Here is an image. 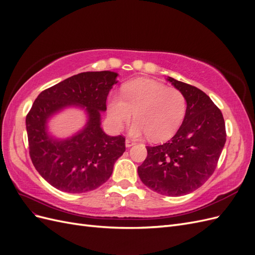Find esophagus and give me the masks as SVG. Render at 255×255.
Returning <instances> with one entry per match:
<instances>
[{
  "label": "esophagus",
  "instance_id": "obj_1",
  "mask_svg": "<svg viewBox=\"0 0 255 255\" xmlns=\"http://www.w3.org/2000/svg\"><path fill=\"white\" fill-rule=\"evenodd\" d=\"M135 143H136L135 141L130 140V139H127V140H126V146H127V148H130V146L134 145Z\"/></svg>",
  "mask_w": 255,
  "mask_h": 255
}]
</instances>
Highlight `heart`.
Instances as JSON below:
<instances>
[{
  "mask_svg": "<svg viewBox=\"0 0 255 255\" xmlns=\"http://www.w3.org/2000/svg\"><path fill=\"white\" fill-rule=\"evenodd\" d=\"M122 96L114 95L107 105V117L116 129L132 119L134 137L148 135L153 141H164L175 134L186 114V99L180 90L149 79H137L123 85Z\"/></svg>",
  "mask_w": 255,
  "mask_h": 255,
  "instance_id": "b5f03b06",
  "label": "heart"
}]
</instances>
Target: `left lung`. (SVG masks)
Returning a JSON list of instances; mask_svg holds the SVG:
<instances>
[{"label": "left lung", "instance_id": "1", "mask_svg": "<svg viewBox=\"0 0 255 255\" xmlns=\"http://www.w3.org/2000/svg\"><path fill=\"white\" fill-rule=\"evenodd\" d=\"M167 80L186 99V114L170 140L146 146L148 155L138 167L141 182L157 194H190L210 179L227 140L223 116L206 94L189 84Z\"/></svg>", "mask_w": 255, "mask_h": 255}]
</instances>
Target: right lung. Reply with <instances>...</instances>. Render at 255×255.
Here are the masks:
<instances>
[{"label": "right lung", "mask_w": 255, "mask_h": 255, "mask_svg": "<svg viewBox=\"0 0 255 255\" xmlns=\"http://www.w3.org/2000/svg\"><path fill=\"white\" fill-rule=\"evenodd\" d=\"M118 73L83 72L45 89L26 116L29 155L36 170L58 190L81 194L110 179L114 165L126 151V138L107 135L101 113ZM68 108H80L87 123L73 135L60 138L48 130V122Z\"/></svg>", "instance_id": "right-lung-1"}]
</instances>
